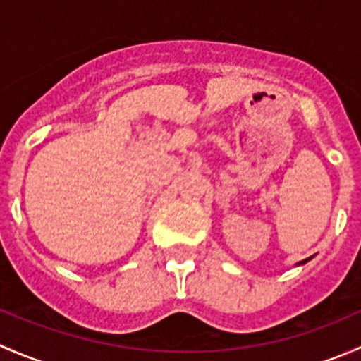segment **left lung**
I'll use <instances>...</instances> for the list:
<instances>
[{"label": "left lung", "mask_w": 361, "mask_h": 361, "mask_svg": "<svg viewBox=\"0 0 361 361\" xmlns=\"http://www.w3.org/2000/svg\"><path fill=\"white\" fill-rule=\"evenodd\" d=\"M311 258H312V257H309V258H305V260H302V262H298V264H297V265H304V264H305V262H309V260H311Z\"/></svg>", "instance_id": "obj_1"}]
</instances>
